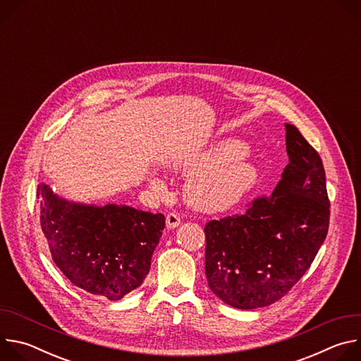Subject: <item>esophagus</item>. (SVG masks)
Instances as JSON below:
<instances>
[{"label": "esophagus", "instance_id": "obj_1", "mask_svg": "<svg viewBox=\"0 0 361 361\" xmlns=\"http://www.w3.org/2000/svg\"><path fill=\"white\" fill-rule=\"evenodd\" d=\"M180 223H181V220H180V217H178L176 213H170V214H167V217H166L167 228L173 230V228L178 227V226H180Z\"/></svg>", "mask_w": 361, "mask_h": 361}]
</instances>
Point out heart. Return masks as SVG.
I'll return each instance as SVG.
<instances>
[{"mask_svg":"<svg viewBox=\"0 0 361 361\" xmlns=\"http://www.w3.org/2000/svg\"><path fill=\"white\" fill-rule=\"evenodd\" d=\"M248 145L237 138H223L197 154L171 157L166 167L191 173L184 184L185 201L204 213L233 209L257 184L259 169L248 159ZM151 185H160L149 180Z\"/></svg>","mask_w":361,"mask_h":361,"instance_id":"obj_1","label":"heart"}]
</instances>
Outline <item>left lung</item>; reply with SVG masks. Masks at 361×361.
<instances>
[{
  "instance_id": "left-lung-1",
  "label": "left lung",
  "mask_w": 361,
  "mask_h": 361,
  "mask_svg": "<svg viewBox=\"0 0 361 361\" xmlns=\"http://www.w3.org/2000/svg\"><path fill=\"white\" fill-rule=\"evenodd\" d=\"M290 164L271 197L204 227L205 277L226 304L252 310L283 295L312 266L326 240L330 201L319 152L286 124Z\"/></svg>"
}]
</instances>
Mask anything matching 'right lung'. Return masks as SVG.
I'll list each match as a JSON object with an SVG mask.
<instances>
[{"instance_id":"obj_1","label":"right lung","mask_w":361,"mask_h":361,"mask_svg":"<svg viewBox=\"0 0 361 361\" xmlns=\"http://www.w3.org/2000/svg\"><path fill=\"white\" fill-rule=\"evenodd\" d=\"M39 221L51 257L78 288L111 301L138 288L166 219L130 205L82 204L38 184Z\"/></svg>"}]
</instances>
